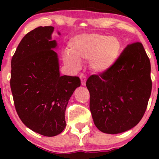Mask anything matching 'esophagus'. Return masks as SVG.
I'll return each instance as SVG.
<instances>
[{"instance_id": "esophagus-1", "label": "esophagus", "mask_w": 159, "mask_h": 159, "mask_svg": "<svg viewBox=\"0 0 159 159\" xmlns=\"http://www.w3.org/2000/svg\"><path fill=\"white\" fill-rule=\"evenodd\" d=\"M80 80H81V84L82 86H84L85 85V82H86V76L83 75V74H81V75H80Z\"/></svg>"}]
</instances>
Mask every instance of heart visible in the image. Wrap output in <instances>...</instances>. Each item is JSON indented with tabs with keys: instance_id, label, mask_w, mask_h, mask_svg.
I'll use <instances>...</instances> for the list:
<instances>
[{
	"instance_id": "1",
	"label": "heart",
	"mask_w": 159,
	"mask_h": 159,
	"mask_svg": "<svg viewBox=\"0 0 159 159\" xmlns=\"http://www.w3.org/2000/svg\"><path fill=\"white\" fill-rule=\"evenodd\" d=\"M121 43L114 37L100 34H82L71 39L68 52L63 56L64 64L72 71H77L80 61L90 60V67L95 73H105L118 58Z\"/></svg>"
}]
</instances>
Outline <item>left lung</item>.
Instances as JSON below:
<instances>
[{"label":"left lung","mask_w":159,"mask_h":159,"mask_svg":"<svg viewBox=\"0 0 159 159\" xmlns=\"http://www.w3.org/2000/svg\"><path fill=\"white\" fill-rule=\"evenodd\" d=\"M90 110L95 125L107 134L127 131L147 108L152 81L151 63L140 42L127 45L111 68L88 78Z\"/></svg>","instance_id":"obj_1"}]
</instances>
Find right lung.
<instances>
[{"instance_id": "obj_1", "label": "right lung", "mask_w": 159, "mask_h": 159, "mask_svg": "<svg viewBox=\"0 0 159 159\" xmlns=\"http://www.w3.org/2000/svg\"><path fill=\"white\" fill-rule=\"evenodd\" d=\"M54 27H39L22 38L11 59L10 85L17 114L28 128L47 137L66 127L65 111L78 77L61 76L51 40ZM58 34H60L58 32Z\"/></svg>"}]
</instances>
